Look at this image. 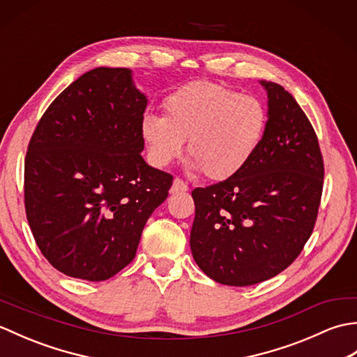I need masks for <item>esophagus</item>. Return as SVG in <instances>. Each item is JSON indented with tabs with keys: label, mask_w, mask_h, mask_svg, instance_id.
Returning <instances> with one entry per match:
<instances>
[{
	"label": "esophagus",
	"mask_w": 357,
	"mask_h": 357,
	"mask_svg": "<svg viewBox=\"0 0 357 357\" xmlns=\"http://www.w3.org/2000/svg\"><path fill=\"white\" fill-rule=\"evenodd\" d=\"M188 190V185L187 183H184L181 178H174L173 181V185H172V193H178V192H187Z\"/></svg>",
	"instance_id": "34e87169"
}]
</instances>
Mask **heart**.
I'll return each instance as SVG.
<instances>
[{"instance_id":"b5f03b06","label":"heart","mask_w":357,"mask_h":357,"mask_svg":"<svg viewBox=\"0 0 357 357\" xmlns=\"http://www.w3.org/2000/svg\"><path fill=\"white\" fill-rule=\"evenodd\" d=\"M164 116L147 113L141 136L149 161L169 165L187 141L195 169L213 181L229 179L252 161L268 127V112L255 96L211 81H192L162 100Z\"/></svg>"}]
</instances>
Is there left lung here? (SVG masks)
<instances>
[{"label": "left lung", "mask_w": 357, "mask_h": 357, "mask_svg": "<svg viewBox=\"0 0 357 357\" xmlns=\"http://www.w3.org/2000/svg\"><path fill=\"white\" fill-rule=\"evenodd\" d=\"M259 150L234 176L192 192L190 247L196 264L219 284L247 287L284 271L314 229L324 158L307 115L276 82Z\"/></svg>", "instance_id": "left-lung-1"}]
</instances>
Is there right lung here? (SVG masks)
<instances>
[{"label": "right lung", "mask_w": 357, "mask_h": 357, "mask_svg": "<svg viewBox=\"0 0 357 357\" xmlns=\"http://www.w3.org/2000/svg\"><path fill=\"white\" fill-rule=\"evenodd\" d=\"M147 98L128 69L98 67L44 112L24 161V206L38 248L67 276L105 280L133 261L173 184L141 156Z\"/></svg>", "instance_id": "obj_1"}]
</instances>
